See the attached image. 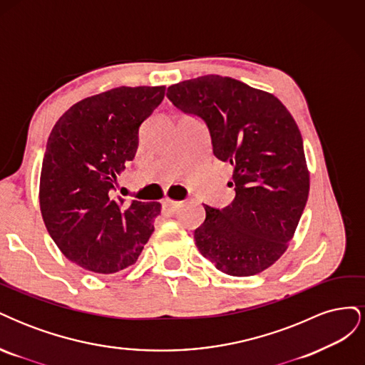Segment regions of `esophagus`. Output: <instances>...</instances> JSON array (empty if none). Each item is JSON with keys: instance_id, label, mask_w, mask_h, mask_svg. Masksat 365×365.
<instances>
[{"instance_id": "34e87169", "label": "esophagus", "mask_w": 365, "mask_h": 365, "mask_svg": "<svg viewBox=\"0 0 365 365\" xmlns=\"http://www.w3.org/2000/svg\"><path fill=\"white\" fill-rule=\"evenodd\" d=\"M180 207H181V202H178V201H172V200H164L163 201V210L169 215H175L176 210H178Z\"/></svg>"}]
</instances>
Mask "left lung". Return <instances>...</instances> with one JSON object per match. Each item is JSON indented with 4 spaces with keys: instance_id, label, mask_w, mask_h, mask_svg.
<instances>
[{
    "instance_id": "obj_1",
    "label": "left lung",
    "mask_w": 365,
    "mask_h": 365,
    "mask_svg": "<svg viewBox=\"0 0 365 365\" xmlns=\"http://www.w3.org/2000/svg\"><path fill=\"white\" fill-rule=\"evenodd\" d=\"M169 101L205 121L213 153L233 165L231 205L205 208L195 230L200 252L235 277H248L280 259L309 196L303 138L294 117L271 93L208 74L168 88Z\"/></svg>"
}]
</instances>
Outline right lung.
<instances>
[{
    "instance_id": "right-lung-1",
    "label": "right lung",
    "mask_w": 365,
    "mask_h": 365,
    "mask_svg": "<svg viewBox=\"0 0 365 365\" xmlns=\"http://www.w3.org/2000/svg\"><path fill=\"white\" fill-rule=\"evenodd\" d=\"M165 86H118L73 105L53 126L42 160L43 224L68 260L114 274L134 264L160 202L115 196L117 176L134 160L138 129L164 98Z\"/></svg>"
}]
</instances>
